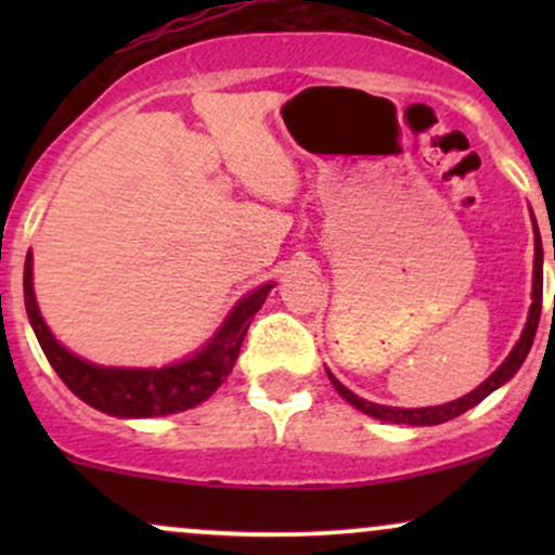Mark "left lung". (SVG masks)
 I'll return each mask as SVG.
<instances>
[{
	"mask_svg": "<svg viewBox=\"0 0 555 555\" xmlns=\"http://www.w3.org/2000/svg\"><path fill=\"white\" fill-rule=\"evenodd\" d=\"M540 308H543V245H540V234H534V282H532V308H530V318H527V326L521 331L517 347L512 349L503 365L490 375L488 380H482L480 386L475 388L473 393L467 397L449 401V404H438V406H420V410H399V406H384V404H373V401H365L360 397H354L347 386H341L334 375L328 373L331 384H334L336 391L341 393V399H347L349 404L358 406L360 412L371 415L375 420H386V423H399V425H438L446 423V420H454L464 415L467 410H473L475 404H480L482 399L488 397L490 391H495L501 384H506L514 373L519 371L521 362H525L527 352H530L534 331H538L540 323Z\"/></svg>",
	"mask_w": 555,
	"mask_h": 555,
	"instance_id": "obj_1",
	"label": "left lung"
}]
</instances>
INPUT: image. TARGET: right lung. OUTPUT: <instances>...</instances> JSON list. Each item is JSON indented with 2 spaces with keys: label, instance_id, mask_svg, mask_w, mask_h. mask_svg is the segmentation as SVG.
<instances>
[{
  "label": "right lung",
  "instance_id": "add662e5",
  "mask_svg": "<svg viewBox=\"0 0 555 555\" xmlns=\"http://www.w3.org/2000/svg\"><path fill=\"white\" fill-rule=\"evenodd\" d=\"M273 284L258 286L245 299H240L237 308L227 318L224 326L214 336L195 358L180 362V365L162 367V371H127V367H99L91 362H82L67 352L47 328L41 313L36 308L34 295V269L30 256L25 258L23 292L28 321L36 331V339L41 344L43 354L52 362V367L65 380V386L86 404L106 412L114 417H158L175 415V412L190 410V406L206 401L221 380L232 373L242 341L253 318L266 302Z\"/></svg>",
  "mask_w": 555,
  "mask_h": 555
}]
</instances>
